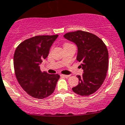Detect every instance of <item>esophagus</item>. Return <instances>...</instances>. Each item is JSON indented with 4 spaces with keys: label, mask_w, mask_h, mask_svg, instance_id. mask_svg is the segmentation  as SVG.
Wrapping results in <instances>:
<instances>
[{
    "label": "esophagus",
    "mask_w": 125,
    "mask_h": 125,
    "mask_svg": "<svg viewBox=\"0 0 125 125\" xmlns=\"http://www.w3.org/2000/svg\"><path fill=\"white\" fill-rule=\"evenodd\" d=\"M60 76L62 77L68 78L69 77H70V75H64V74H61V75H60Z\"/></svg>",
    "instance_id": "esophagus-1"
}]
</instances>
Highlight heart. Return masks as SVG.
I'll list each match as a JSON object with an SVG mask.
<instances>
[{
	"mask_svg": "<svg viewBox=\"0 0 125 125\" xmlns=\"http://www.w3.org/2000/svg\"><path fill=\"white\" fill-rule=\"evenodd\" d=\"M71 45V44L68 43H65V45H64V46H66V45Z\"/></svg>",
	"mask_w": 125,
	"mask_h": 125,
	"instance_id": "heart-1",
	"label": "heart"
}]
</instances>
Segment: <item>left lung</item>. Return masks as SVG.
I'll use <instances>...</instances> for the list:
<instances>
[{
  "label": "left lung",
  "instance_id": "obj_1",
  "mask_svg": "<svg viewBox=\"0 0 125 125\" xmlns=\"http://www.w3.org/2000/svg\"><path fill=\"white\" fill-rule=\"evenodd\" d=\"M63 37L76 44L77 60L84 73L82 76H77L79 84L72 89L79 95L88 96L100 88L106 76L109 55L106 46L97 36L81 30L68 32Z\"/></svg>",
  "mask_w": 125,
  "mask_h": 125
}]
</instances>
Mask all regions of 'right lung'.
<instances>
[{
  "instance_id": "right-lung-1",
  "label": "right lung",
  "mask_w": 125,
  "mask_h": 125,
  "mask_svg": "<svg viewBox=\"0 0 125 125\" xmlns=\"http://www.w3.org/2000/svg\"><path fill=\"white\" fill-rule=\"evenodd\" d=\"M58 35L36 36L18 45L14 55L16 79L28 94L43 99L52 94L60 78L59 74L42 72L40 65L48 55L50 48Z\"/></svg>"
}]
</instances>
